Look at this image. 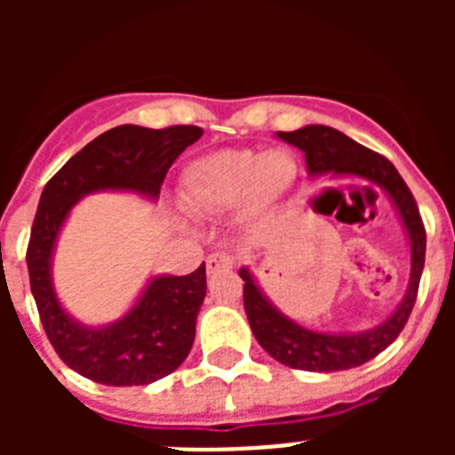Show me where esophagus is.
<instances>
[{"label":"esophagus","instance_id":"1","mask_svg":"<svg viewBox=\"0 0 455 455\" xmlns=\"http://www.w3.org/2000/svg\"><path fill=\"white\" fill-rule=\"evenodd\" d=\"M232 267H235V257L230 252H214L207 257V273L230 271Z\"/></svg>","mask_w":455,"mask_h":455}]
</instances>
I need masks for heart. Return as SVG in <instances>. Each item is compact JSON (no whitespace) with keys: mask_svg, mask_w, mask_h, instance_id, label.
<instances>
[{"mask_svg":"<svg viewBox=\"0 0 455 455\" xmlns=\"http://www.w3.org/2000/svg\"><path fill=\"white\" fill-rule=\"evenodd\" d=\"M296 159L283 148L267 152L219 150L188 164L184 200L200 212H225L243 200V216L262 219L296 180Z\"/></svg>","mask_w":455,"mask_h":455,"instance_id":"obj_1","label":"heart"}]
</instances>
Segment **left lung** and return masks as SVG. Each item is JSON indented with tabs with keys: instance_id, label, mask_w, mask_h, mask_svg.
<instances>
[{
	"instance_id": "8db88e82",
	"label": "left lung",
	"mask_w": 455,
	"mask_h": 455,
	"mask_svg": "<svg viewBox=\"0 0 455 455\" xmlns=\"http://www.w3.org/2000/svg\"><path fill=\"white\" fill-rule=\"evenodd\" d=\"M277 136L287 140L289 146L305 152V164L312 178L328 172L347 175V178L367 180L387 193L410 239V283L399 307L376 328L363 332H316L284 316L264 296L262 289L257 287L252 273L241 268L239 275L243 280V307H246L248 323L259 347L275 357L277 363L291 369L341 371V369L360 367L385 351L399 337L415 307L426 259V230L419 209L408 184L392 166V162L355 143L347 134L325 124H307L296 132H277Z\"/></svg>"
}]
</instances>
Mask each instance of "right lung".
I'll list each match as a JSON object with an SVG mask.
<instances>
[{
    "label": "right lung",
    "instance_id": "obj_1",
    "mask_svg": "<svg viewBox=\"0 0 455 455\" xmlns=\"http://www.w3.org/2000/svg\"><path fill=\"white\" fill-rule=\"evenodd\" d=\"M203 136L196 124L148 130L120 124L91 140L45 184L27 248L40 323L63 363L95 383L150 385L187 360L207 293L204 262L188 275H155L134 307L107 325H84L59 303L52 255L70 209L95 191H134L156 200L172 162Z\"/></svg>",
    "mask_w": 455,
    "mask_h": 455
}]
</instances>
